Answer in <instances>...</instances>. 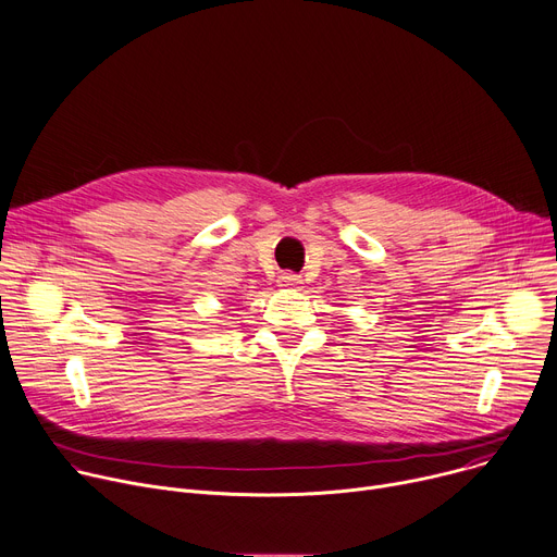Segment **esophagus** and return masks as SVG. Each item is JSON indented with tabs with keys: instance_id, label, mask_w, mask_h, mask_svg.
I'll use <instances>...</instances> for the list:
<instances>
[{
	"instance_id": "obj_1",
	"label": "esophagus",
	"mask_w": 557,
	"mask_h": 557,
	"mask_svg": "<svg viewBox=\"0 0 557 557\" xmlns=\"http://www.w3.org/2000/svg\"><path fill=\"white\" fill-rule=\"evenodd\" d=\"M277 286H280L282 290H297V288L301 286V277L295 275V273H282V275L277 277Z\"/></svg>"
}]
</instances>
